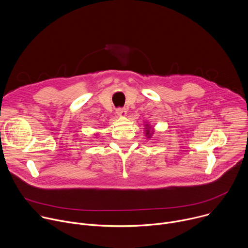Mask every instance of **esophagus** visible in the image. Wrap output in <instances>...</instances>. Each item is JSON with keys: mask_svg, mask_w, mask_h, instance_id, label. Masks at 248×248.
I'll list each match as a JSON object with an SVG mask.
<instances>
[{"mask_svg": "<svg viewBox=\"0 0 248 248\" xmlns=\"http://www.w3.org/2000/svg\"><path fill=\"white\" fill-rule=\"evenodd\" d=\"M117 115H118L119 117H121V118H124V117L126 116V111H125V109H124V108H119V109L117 110Z\"/></svg>", "mask_w": 248, "mask_h": 248, "instance_id": "obj_1", "label": "esophagus"}]
</instances>
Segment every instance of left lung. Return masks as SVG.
Here are the masks:
<instances>
[{"label":"left lung","instance_id":"1","mask_svg":"<svg viewBox=\"0 0 248 248\" xmlns=\"http://www.w3.org/2000/svg\"><path fill=\"white\" fill-rule=\"evenodd\" d=\"M145 134H146V136H147V138H151V136H152V134H153V129H151L152 128V126H150V124H145Z\"/></svg>","mask_w":248,"mask_h":248}]
</instances>
